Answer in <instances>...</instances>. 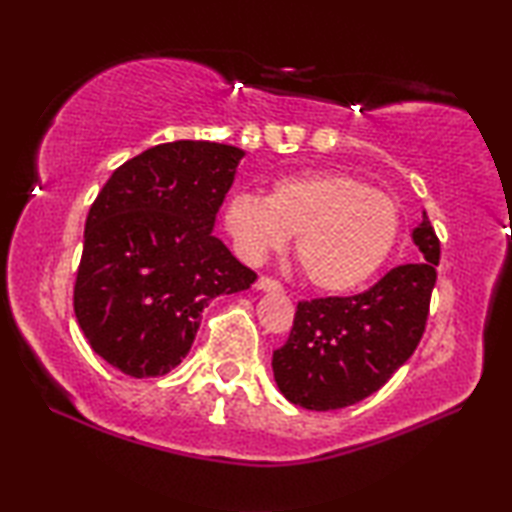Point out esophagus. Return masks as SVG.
Returning <instances> with one entry per match:
<instances>
[{
	"label": "esophagus",
	"mask_w": 512,
	"mask_h": 512,
	"mask_svg": "<svg viewBox=\"0 0 512 512\" xmlns=\"http://www.w3.org/2000/svg\"><path fill=\"white\" fill-rule=\"evenodd\" d=\"M255 287H257V291H271V293H280L282 291V284L280 282L273 280V277H264V275L255 282Z\"/></svg>",
	"instance_id": "esophagus-1"
}]
</instances>
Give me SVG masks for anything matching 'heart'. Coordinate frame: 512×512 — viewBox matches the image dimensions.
Masks as SVG:
<instances>
[{
  "label": "heart",
  "instance_id": "1",
  "mask_svg": "<svg viewBox=\"0 0 512 512\" xmlns=\"http://www.w3.org/2000/svg\"><path fill=\"white\" fill-rule=\"evenodd\" d=\"M225 228L248 262L287 248L316 289L345 293L375 275L400 235V207L348 173H300L271 187L266 198L235 194L225 205Z\"/></svg>",
  "mask_w": 512,
  "mask_h": 512
}]
</instances>
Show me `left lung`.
Returning a JSON list of instances; mask_svg holds the SVG:
<instances>
[{"mask_svg": "<svg viewBox=\"0 0 512 512\" xmlns=\"http://www.w3.org/2000/svg\"><path fill=\"white\" fill-rule=\"evenodd\" d=\"M411 237L420 262L393 268L359 296L298 302L289 339L273 352L275 384L291 404L309 411L357 404L418 348L440 262L427 212Z\"/></svg>", "mask_w": 512, "mask_h": 512, "instance_id": "8db88e82", "label": "left lung"}]
</instances>
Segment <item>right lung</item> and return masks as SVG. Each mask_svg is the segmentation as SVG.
<instances>
[{
  "label": "right lung",
  "instance_id": "right-lung-1",
  "mask_svg": "<svg viewBox=\"0 0 512 512\" xmlns=\"http://www.w3.org/2000/svg\"><path fill=\"white\" fill-rule=\"evenodd\" d=\"M244 155L216 142L158 144L121 164L92 203L74 314L124 375H167L192 348L201 311L257 280L212 232Z\"/></svg>",
  "mask_w": 512,
  "mask_h": 512
}]
</instances>
